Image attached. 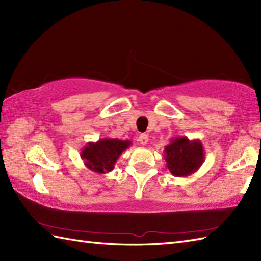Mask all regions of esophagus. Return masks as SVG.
<instances>
[{
    "mask_svg": "<svg viewBox=\"0 0 261 261\" xmlns=\"http://www.w3.org/2000/svg\"><path fill=\"white\" fill-rule=\"evenodd\" d=\"M148 135H146V134H141L140 136H139V138H138V141H139L142 146H146L147 143H148Z\"/></svg>",
    "mask_w": 261,
    "mask_h": 261,
    "instance_id": "34e87169",
    "label": "esophagus"
}]
</instances>
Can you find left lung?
I'll return each instance as SVG.
<instances>
[{
    "label": "left lung",
    "mask_w": 261,
    "mask_h": 261,
    "mask_svg": "<svg viewBox=\"0 0 261 261\" xmlns=\"http://www.w3.org/2000/svg\"><path fill=\"white\" fill-rule=\"evenodd\" d=\"M164 158L171 175L187 177L195 173L204 163L205 152L201 140L176 137L165 147Z\"/></svg>",
    "instance_id": "8db88e82"
}]
</instances>
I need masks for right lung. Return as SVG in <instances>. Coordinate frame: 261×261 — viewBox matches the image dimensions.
Here are the masks:
<instances>
[{"mask_svg":"<svg viewBox=\"0 0 261 261\" xmlns=\"http://www.w3.org/2000/svg\"><path fill=\"white\" fill-rule=\"evenodd\" d=\"M130 146V140L103 138L96 142H87L82 149L81 158L86 167L94 173L107 174L113 170L116 160Z\"/></svg>","mask_w":261,"mask_h":261,"instance_id":"1","label":"right lung"}]
</instances>
